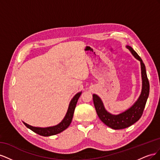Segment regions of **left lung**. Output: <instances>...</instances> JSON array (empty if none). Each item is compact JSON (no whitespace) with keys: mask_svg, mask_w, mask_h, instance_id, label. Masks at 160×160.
<instances>
[{"mask_svg":"<svg viewBox=\"0 0 160 160\" xmlns=\"http://www.w3.org/2000/svg\"><path fill=\"white\" fill-rule=\"evenodd\" d=\"M133 55L141 62L142 77V91L141 95L135 103L125 112L118 115L110 114L104 108L102 101L98 95H93V100L98 117L106 125L113 129H122L128 128L141 118L146 106L149 93V83L146 73V67L138 53L132 47L127 46Z\"/></svg>","mask_w":160,"mask_h":160,"instance_id":"obj_1","label":"left lung"}]
</instances>
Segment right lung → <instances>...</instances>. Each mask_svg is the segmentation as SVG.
<instances>
[{
    "instance_id": "obj_1",
    "label": "right lung",
    "mask_w": 160,
    "mask_h": 160,
    "mask_svg": "<svg viewBox=\"0 0 160 160\" xmlns=\"http://www.w3.org/2000/svg\"><path fill=\"white\" fill-rule=\"evenodd\" d=\"M81 94V92H79V93H77L74 96V98L72 99L69 106L68 111H67V113L65 115V118L59 124H58L57 125H55V126H53V127L41 128H35V127L31 126V125L27 124L25 122H23L24 124L25 125L26 127L31 129L32 132H35L38 135H42V136H50V135H56L57 133L62 132V131H64L65 129L68 128L71 123L77 101H78Z\"/></svg>"
}]
</instances>
